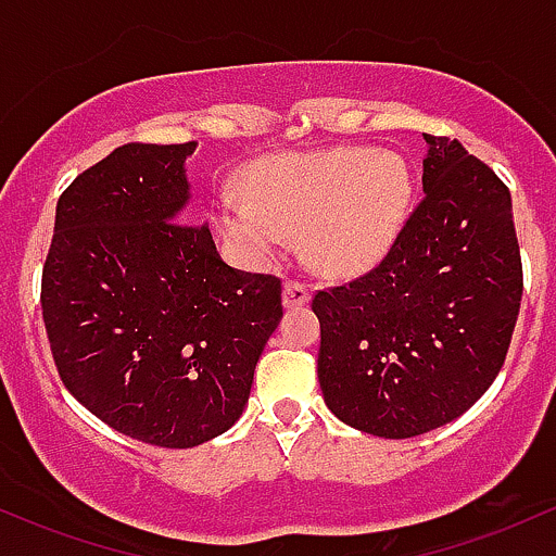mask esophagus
I'll return each mask as SVG.
<instances>
[{
	"label": "esophagus",
	"instance_id": "34e87169",
	"mask_svg": "<svg viewBox=\"0 0 556 556\" xmlns=\"http://www.w3.org/2000/svg\"><path fill=\"white\" fill-rule=\"evenodd\" d=\"M308 301H311L308 285L298 282V279H288V282H285V290H282L285 308H301L306 306Z\"/></svg>",
	"mask_w": 556,
	"mask_h": 556
}]
</instances>
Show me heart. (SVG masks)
Listing matches in <instances>:
<instances>
[{
    "label": "heart",
    "instance_id": "heart-1",
    "mask_svg": "<svg viewBox=\"0 0 556 556\" xmlns=\"http://www.w3.org/2000/svg\"><path fill=\"white\" fill-rule=\"evenodd\" d=\"M248 198L227 192L216 224L250 264H268L303 235V253L329 279L367 274L390 253L412 211V174L395 152L332 148L279 152L248 174Z\"/></svg>",
    "mask_w": 556,
    "mask_h": 556
}]
</instances>
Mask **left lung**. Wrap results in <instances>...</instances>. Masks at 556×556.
<instances>
[{"mask_svg": "<svg viewBox=\"0 0 556 556\" xmlns=\"http://www.w3.org/2000/svg\"><path fill=\"white\" fill-rule=\"evenodd\" d=\"M425 142V198L395 245L311 303L329 412L395 441L454 422L491 388L522 298L509 189L456 139Z\"/></svg>", "mask_w": 556, "mask_h": 556, "instance_id": "left-lung-1", "label": "left lung"}]
</instances>
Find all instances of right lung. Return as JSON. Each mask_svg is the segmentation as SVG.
Returning a JSON list of instances; mask_svg holds the SVG:
<instances>
[{
	"label": "right lung",
	"instance_id": "1",
	"mask_svg": "<svg viewBox=\"0 0 556 556\" xmlns=\"http://www.w3.org/2000/svg\"><path fill=\"white\" fill-rule=\"evenodd\" d=\"M194 148L131 142L78 174L41 271L63 386L161 448L200 446L240 419L282 316L277 277L224 264L211 229L185 224Z\"/></svg>",
	"mask_w": 556,
	"mask_h": 556
}]
</instances>
